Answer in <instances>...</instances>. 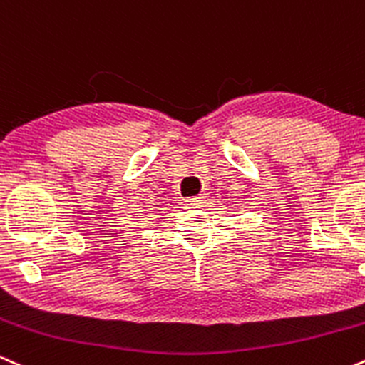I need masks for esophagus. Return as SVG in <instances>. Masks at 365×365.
Here are the masks:
<instances>
[{
    "instance_id": "obj_1",
    "label": "esophagus",
    "mask_w": 365,
    "mask_h": 365,
    "mask_svg": "<svg viewBox=\"0 0 365 365\" xmlns=\"http://www.w3.org/2000/svg\"><path fill=\"white\" fill-rule=\"evenodd\" d=\"M185 200V204L188 207H192V209H195V207H200L204 204V195H197V197H187V199H183Z\"/></svg>"
}]
</instances>
